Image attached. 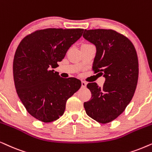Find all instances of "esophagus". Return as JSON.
<instances>
[{"label":"esophagus","instance_id":"1","mask_svg":"<svg viewBox=\"0 0 152 152\" xmlns=\"http://www.w3.org/2000/svg\"><path fill=\"white\" fill-rule=\"evenodd\" d=\"M86 86H87V83L86 82H84V81H82L81 82V87L83 88H86Z\"/></svg>","mask_w":152,"mask_h":152}]
</instances>
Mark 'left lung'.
Returning <instances> with one entry per match:
<instances>
[{
  "label": "left lung",
  "mask_w": 152,
  "mask_h": 152,
  "mask_svg": "<svg viewBox=\"0 0 152 152\" xmlns=\"http://www.w3.org/2000/svg\"><path fill=\"white\" fill-rule=\"evenodd\" d=\"M83 37L96 46L92 69L106 79L102 88L96 83L87 85L92 98L84 108L89 117L106 124L122 114L132 99L138 78L137 53L132 42L115 30H85Z\"/></svg>",
  "instance_id": "left-lung-1"
}]
</instances>
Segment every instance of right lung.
Instances as JSON below:
<instances>
[{
	"mask_svg": "<svg viewBox=\"0 0 152 152\" xmlns=\"http://www.w3.org/2000/svg\"><path fill=\"white\" fill-rule=\"evenodd\" d=\"M83 29L47 28L22 39L16 50L13 75L18 96L32 117L44 122L63 115L66 102L81 86L80 80L63 78L57 67Z\"/></svg>",
	"mask_w": 152,
	"mask_h": 152,
	"instance_id": "1",
	"label": "right lung"
}]
</instances>
